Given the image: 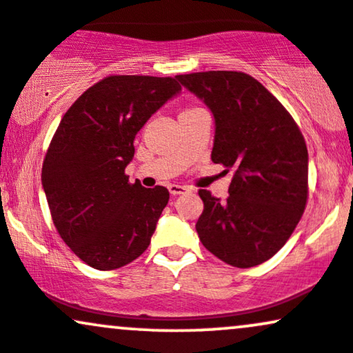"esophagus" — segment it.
Listing matches in <instances>:
<instances>
[{
    "instance_id": "1",
    "label": "esophagus",
    "mask_w": 353,
    "mask_h": 353,
    "mask_svg": "<svg viewBox=\"0 0 353 353\" xmlns=\"http://www.w3.org/2000/svg\"><path fill=\"white\" fill-rule=\"evenodd\" d=\"M168 190H170V193L173 194V196H176V194L185 193L188 188H186V186H183V185H170Z\"/></svg>"
}]
</instances>
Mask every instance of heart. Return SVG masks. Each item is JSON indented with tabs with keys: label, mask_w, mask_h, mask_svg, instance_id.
<instances>
[{
	"label": "heart",
	"mask_w": 353,
	"mask_h": 353,
	"mask_svg": "<svg viewBox=\"0 0 353 353\" xmlns=\"http://www.w3.org/2000/svg\"><path fill=\"white\" fill-rule=\"evenodd\" d=\"M194 110H198V107H186V109H183V110H181V114H180V115L190 114V112H194Z\"/></svg>",
	"instance_id": "heart-1"
}]
</instances>
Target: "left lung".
<instances>
[{"label":"left lung","mask_w":353,"mask_h":353,"mask_svg":"<svg viewBox=\"0 0 353 353\" xmlns=\"http://www.w3.org/2000/svg\"><path fill=\"white\" fill-rule=\"evenodd\" d=\"M214 117L211 160L234 175L225 201L200 190L196 231L203 246L234 268L271 259L291 238L309 196V155L285 107L250 74H180Z\"/></svg>","instance_id":"obj_1"}]
</instances>
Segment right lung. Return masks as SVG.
Instances as JSON below:
<instances>
[{
  "label": "right lung",
  "mask_w": 353,
  "mask_h": 353,
  "mask_svg": "<svg viewBox=\"0 0 353 353\" xmlns=\"http://www.w3.org/2000/svg\"><path fill=\"white\" fill-rule=\"evenodd\" d=\"M180 90L176 77L109 76L62 117L41 180L57 233L90 268H122L150 244L170 193L130 183L125 167L137 132Z\"/></svg>",
  "instance_id": "obj_1"
}]
</instances>
